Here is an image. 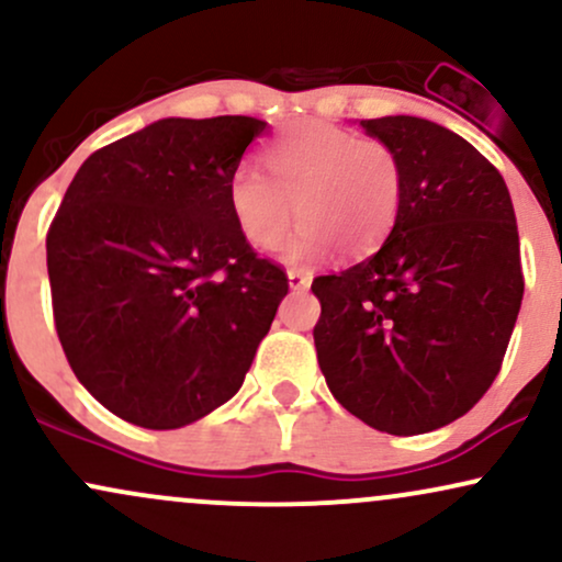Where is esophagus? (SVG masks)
<instances>
[{
	"label": "esophagus",
	"mask_w": 562,
	"mask_h": 562,
	"mask_svg": "<svg viewBox=\"0 0 562 562\" xmlns=\"http://www.w3.org/2000/svg\"><path fill=\"white\" fill-rule=\"evenodd\" d=\"M288 285L290 290H306L308 285H312V277H308L303 269H288Z\"/></svg>",
	"instance_id": "1"
}]
</instances>
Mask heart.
Returning a JSON list of instances; mask_svg holds the SVG:
<instances>
[{
	"label": "heart",
	"mask_w": 562,
	"mask_h": 562,
	"mask_svg": "<svg viewBox=\"0 0 562 562\" xmlns=\"http://www.w3.org/2000/svg\"><path fill=\"white\" fill-rule=\"evenodd\" d=\"M263 164L269 177L250 164L232 171L229 214L245 240L263 250L299 214L301 227L280 248L285 261L319 259L333 245L344 256H364L396 222L402 164L385 142L312 121L277 134Z\"/></svg>",
	"instance_id": "1"
}]
</instances>
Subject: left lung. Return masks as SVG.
Listing matches in <instances>:
<instances>
[{
  "label": "left lung",
  "instance_id": "obj_1",
  "mask_svg": "<svg viewBox=\"0 0 562 562\" xmlns=\"http://www.w3.org/2000/svg\"><path fill=\"white\" fill-rule=\"evenodd\" d=\"M402 164L383 245L312 282L327 389L393 436L428 434L473 409L502 367L524 301L520 243L502 173L460 134L415 119L359 121Z\"/></svg>",
  "mask_w": 562,
  "mask_h": 562
}]
</instances>
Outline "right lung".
Here are the masks:
<instances>
[{
  "label": "right lung",
  "instance_id": "add662e5",
  "mask_svg": "<svg viewBox=\"0 0 562 562\" xmlns=\"http://www.w3.org/2000/svg\"><path fill=\"white\" fill-rule=\"evenodd\" d=\"M250 115L160 119L81 164L47 235L57 338L121 420L182 428L240 391L288 277L229 214Z\"/></svg>",
  "mask_w": 562,
  "mask_h": 562
}]
</instances>
